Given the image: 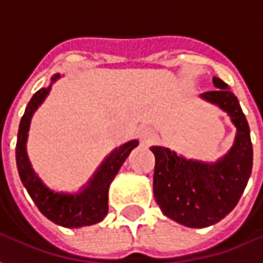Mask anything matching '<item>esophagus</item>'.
I'll return each instance as SVG.
<instances>
[{
  "label": "esophagus",
  "instance_id": "esophagus-1",
  "mask_svg": "<svg viewBox=\"0 0 263 263\" xmlns=\"http://www.w3.org/2000/svg\"><path fill=\"white\" fill-rule=\"evenodd\" d=\"M138 137L139 139L142 141V143L145 145H151V143H154L156 139H158V135L155 134V131L152 128H148V126H141L139 129H138Z\"/></svg>",
  "mask_w": 263,
  "mask_h": 263
}]
</instances>
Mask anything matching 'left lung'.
Segmentation results:
<instances>
[{
    "instance_id": "obj_1",
    "label": "left lung",
    "mask_w": 263,
    "mask_h": 263,
    "mask_svg": "<svg viewBox=\"0 0 263 263\" xmlns=\"http://www.w3.org/2000/svg\"><path fill=\"white\" fill-rule=\"evenodd\" d=\"M215 90L200 94L221 108L237 128L234 143L215 162L187 159L165 146L155 155L154 196L166 217L189 228L214 226L237 205L252 171V143L248 121L227 83L213 77Z\"/></svg>"
}]
</instances>
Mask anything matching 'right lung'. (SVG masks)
<instances>
[{
  "label": "right lung",
  "instance_id": "right-lung-1",
  "mask_svg": "<svg viewBox=\"0 0 263 263\" xmlns=\"http://www.w3.org/2000/svg\"><path fill=\"white\" fill-rule=\"evenodd\" d=\"M59 77L60 74H54L52 77L50 86L43 87L39 91L35 92L31 101L26 105L25 114L21 120L20 129H18V141H16V152H15L16 166H18L21 182L45 217H48L49 220L53 221L58 226L66 228H80V227L97 224L104 220V217L108 213L109 184L117 176L122 163L129 156L132 149L137 148L139 142L137 139H132L111 151L104 158L101 165L92 173V176L88 179V182L76 193L56 192L48 187L32 167L31 160L26 152V142H28V132L31 126L32 117L46 100L52 84Z\"/></svg>",
  "mask_w": 263,
  "mask_h": 263
}]
</instances>
